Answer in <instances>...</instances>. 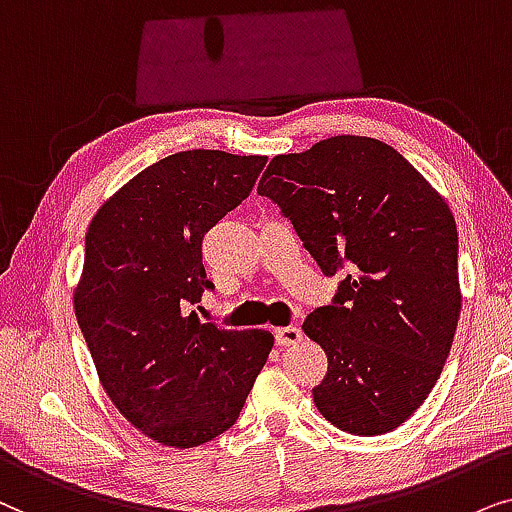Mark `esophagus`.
Returning <instances> with one entry per match:
<instances>
[{
	"label": "esophagus",
	"mask_w": 512,
	"mask_h": 512,
	"mask_svg": "<svg viewBox=\"0 0 512 512\" xmlns=\"http://www.w3.org/2000/svg\"><path fill=\"white\" fill-rule=\"evenodd\" d=\"M302 342V330L295 325H288V327H278L276 330V344L278 346H292Z\"/></svg>",
	"instance_id": "esophagus-1"
}]
</instances>
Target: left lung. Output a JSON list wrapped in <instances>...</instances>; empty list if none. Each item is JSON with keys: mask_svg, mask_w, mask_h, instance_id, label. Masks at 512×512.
Listing matches in <instances>:
<instances>
[{"mask_svg": "<svg viewBox=\"0 0 512 512\" xmlns=\"http://www.w3.org/2000/svg\"><path fill=\"white\" fill-rule=\"evenodd\" d=\"M257 194L278 203L323 274L351 271L335 304L302 325L327 356L318 412L353 435L393 431L428 398L459 323V234L445 196L365 135L274 156Z\"/></svg>", "mask_w": 512, "mask_h": 512, "instance_id": "left-lung-1", "label": "left lung"}]
</instances>
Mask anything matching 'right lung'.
I'll use <instances>...</instances> for the list:
<instances>
[{
  "label": "right lung",
  "instance_id": "right-lung-1",
  "mask_svg": "<svg viewBox=\"0 0 512 512\" xmlns=\"http://www.w3.org/2000/svg\"><path fill=\"white\" fill-rule=\"evenodd\" d=\"M267 156L189 149L140 170L86 231L74 313L98 379L142 435L199 447L236 424L267 363L269 330H224L201 302V241L250 194Z\"/></svg>",
  "mask_w": 512,
  "mask_h": 512
}]
</instances>
